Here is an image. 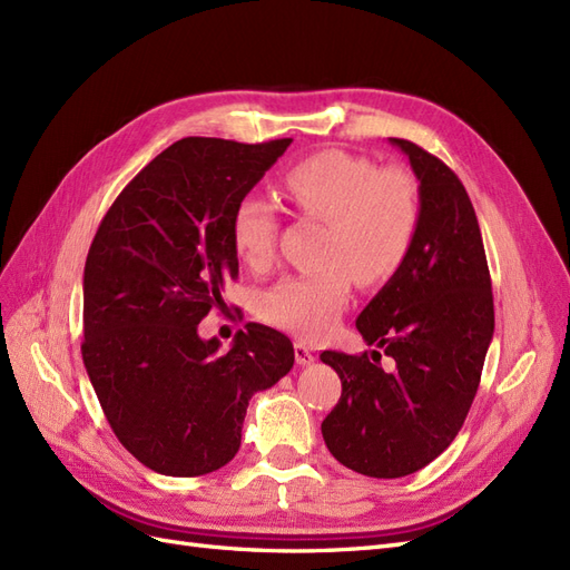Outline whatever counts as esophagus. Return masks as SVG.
I'll return each mask as SVG.
<instances>
[{"label":"esophagus","mask_w":570,"mask_h":570,"mask_svg":"<svg viewBox=\"0 0 570 570\" xmlns=\"http://www.w3.org/2000/svg\"><path fill=\"white\" fill-rule=\"evenodd\" d=\"M295 361H297V366L314 364V352L308 350L304 342H297V344H295Z\"/></svg>","instance_id":"esophagus-1"}]
</instances>
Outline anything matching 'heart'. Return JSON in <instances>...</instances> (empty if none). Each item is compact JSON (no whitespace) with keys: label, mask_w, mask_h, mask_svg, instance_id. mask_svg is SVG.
Listing matches in <instances>:
<instances>
[{"label":"heart","mask_w":570,"mask_h":570,"mask_svg":"<svg viewBox=\"0 0 570 570\" xmlns=\"http://www.w3.org/2000/svg\"><path fill=\"white\" fill-rule=\"evenodd\" d=\"M304 216L327 223L314 273L285 275L258 297V314L302 337H325L361 285H381L400 271L421 223L419 185L402 168H381L356 154L325 149L302 159L283 178ZM230 239L252 268H266L278 243V209L247 195L235 204Z\"/></svg>","instance_id":"1"}]
</instances>
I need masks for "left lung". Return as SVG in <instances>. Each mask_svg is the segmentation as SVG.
<instances>
[{"mask_svg":"<svg viewBox=\"0 0 570 570\" xmlns=\"http://www.w3.org/2000/svg\"><path fill=\"white\" fill-rule=\"evenodd\" d=\"M419 180L421 223L411 252L356 318L394 358L323 352L342 396L321 423L331 454L371 478H402L438 459L469 416L494 333L492 283L469 193L433 154L390 137Z\"/></svg>","mask_w":570,"mask_h":570,"instance_id":"1","label":"left lung"}]
</instances>
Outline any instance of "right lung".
I'll return each instance as SVG.
<instances>
[{
  "instance_id": "add662e5",
  "label": "right lung",
  "mask_w": 570,
  "mask_h": 570,
  "mask_svg": "<svg viewBox=\"0 0 570 570\" xmlns=\"http://www.w3.org/2000/svg\"><path fill=\"white\" fill-rule=\"evenodd\" d=\"M183 137L101 218L82 275V364L126 450L161 475L218 471L239 450L254 392L295 364L292 342L249 323L233 347L197 325L237 278L235 204L289 147Z\"/></svg>"
}]
</instances>
